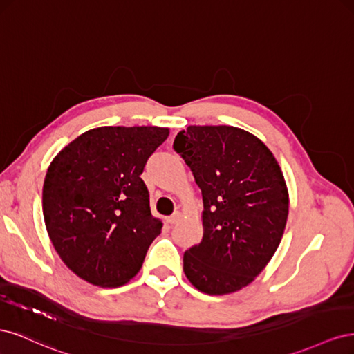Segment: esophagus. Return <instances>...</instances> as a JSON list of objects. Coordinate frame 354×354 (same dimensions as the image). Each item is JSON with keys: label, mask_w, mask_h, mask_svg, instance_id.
<instances>
[{"label": "esophagus", "mask_w": 354, "mask_h": 354, "mask_svg": "<svg viewBox=\"0 0 354 354\" xmlns=\"http://www.w3.org/2000/svg\"><path fill=\"white\" fill-rule=\"evenodd\" d=\"M180 218H181V214L177 211V212H174V214H173V216L168 217V218H167V221H168L169 224H176V223H178V221H180Z\"/></svg>", "instance_id": "1"}]
</instances>
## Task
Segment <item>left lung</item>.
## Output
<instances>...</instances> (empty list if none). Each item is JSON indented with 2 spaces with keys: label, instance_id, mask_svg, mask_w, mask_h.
I'll return each mask as SVG.
<instances>
[{
  "label": "left lung",
  "instance_id": "1",
  "mask_svg": "<svg viewBox=\"0 0 354 354\" xmlns=\"http://www.w3.org/2000/svg\"><path fill=\"white\" fill-rule=\"evenodd\" d=\"M176 152L202 192V241L183 257L198 291L226 295L248 286L283 236L289 195L276 158L259 137L230 125H189Z\"/></svg>",
  "mask_w": 354,
  "mask_h": 354
}]
</instances>
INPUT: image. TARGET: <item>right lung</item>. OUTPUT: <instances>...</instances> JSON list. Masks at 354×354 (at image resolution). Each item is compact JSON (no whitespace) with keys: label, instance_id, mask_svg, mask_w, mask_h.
I'll list each match as a JSON object with an SVG mask.
<instances>
[{"label":"right lung","instance_id":"obj_1","mask_svg":"<svg viewBox=\"0 0 354 354\" xmlns=\"http://www.w3.org/2000/svg\"><path fill=\"white\" fill-rule=\"evenodd\" d=\"M164 127H99L51 160L42 214L53 246L75 274L102 288L122 286L142 269L162 229L140 174L165 142Z\"/></svg>","mask_w":354,"mask_h":354}]
</instances>
